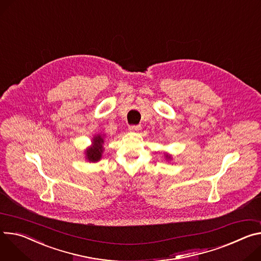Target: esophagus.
Here are the masks:
<instances>
[{"label":"esophagus","mask_w":261,"mask_h":261,"mask_svg":"<svg viewBox=\"0 0 261 261\" xmlns=\"http://www.w3.org/2000/svg\"><path fill=\"white\" fill-rule=\"evenodd\" d=\"M129 130L130 132H135V133H138L139 131H141V126H130L129 127Z\"/></svg>","instance_id":"esophagus-1"}]
</instances>
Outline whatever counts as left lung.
Segmentation results:
<instances>
[{
  "label": "left lung",
  "instance_id": "8db88e82",
  "mask_svg": "<svg viewBox=\"0 0 261 261\" xmlns=\"http://www.w3.org/2000/svg\"><path fill=\"white\" fill-rule=\"evenodd\" d=\"M163 156H164L165 160H172V159H173L172 155H171L170 153H167V152H164V153H163Z\"/></svg>",
  "mask_w": 261,
  "mask_h": 261
}]
</instances>
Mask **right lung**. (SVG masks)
Here are the masks:
<instances>
[{"mask_svg": "<svg viewBox=\"0 0 261 261\" xmlns=\"http://www.w3.org/2000/svg\"><path fill=\"white\" fill-rule=\"evenodd\" d=\"M105 134L93 135L91 139V145L84 150V158L88 162H98L102 158L104 152V141Z\"/></svg>", "mask_w": 261, "mask_h": 261, "instance_id": "1", "label": "right lung"}]
</instances>
